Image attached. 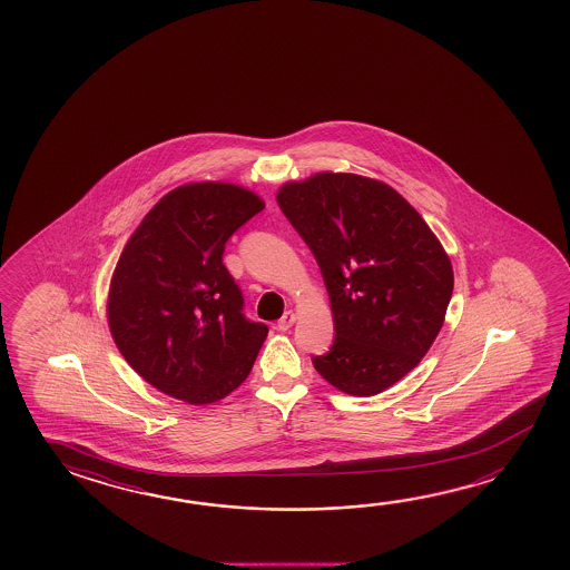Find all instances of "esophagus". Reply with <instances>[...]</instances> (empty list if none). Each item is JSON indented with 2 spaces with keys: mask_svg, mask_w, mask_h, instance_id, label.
I'll use <instances>...</instances> for the list:
<instances>
[{
  "mask_svg": "<svg viewBox=\"0 0 570 570\" xmlns=\"http://www.w3.org/2000/svg\"><path fill=\"white\" fill-rule=\"evenodd\" d=\"M294 322H296V314L289 309V312H286V314L278 320V330H281V332H286V330L292 327Z\"/></svg>",
  "mask_w": 570,
  "mask_h": 570,
  "instance_id": "esophagus-1",
  "label": "esophagus"
}]
</instances>
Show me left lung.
Returning <instances> with one entry per match:
<instances>
[{
  "instance_id": "left-lung-1",
  "label": "left lung",
  "mask_w": 570,
  "mask_h": 570,
  "mask_svg": "<svg viewBox=\"0 0 570 570\" xmlns=\"http://www.w3.org/2000/svg\"><path fill=\"white\" fill-rule=\"evenodd\" d=\"M276 198L314 254L334 314V344L312 357L317 374L357 397L392 387L428 354L453 294L438 236L374 178L320 173Z\"/></svg>"
}]
</instances>
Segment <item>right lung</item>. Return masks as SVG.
<instances>
[{"label": "right lung", "mask_w": 570, "mask_h": 570, "mask_svg": "<svg viewBox=\"0 0 570 570\" xmlns=\"http://www.w3.org/2000/svg\"><path fill=\"white\" fill-rule=\"evenodd\" d=\"M258 196L193 183L163 196L112 272L107 317L132 370L193 405L218 402L248 377L268 327L244 316L223 264L228 238L258 215Z\"/></svg>", "instance_id": "obj_1"}]
</instances>
